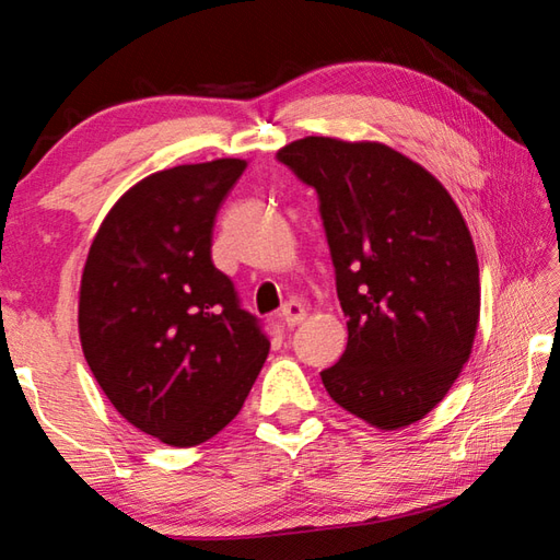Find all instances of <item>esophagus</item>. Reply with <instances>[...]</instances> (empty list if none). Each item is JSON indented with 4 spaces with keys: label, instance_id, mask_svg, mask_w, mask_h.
Wrapping results in <instances>:
<instances>
[{
    "label": "esophagus",
    "instance_id": "1",
    "mask_svg": "<svg viewBox=\"0 0 560 560\" xmlns=\"http://www.w3.org/2000/svg\"><path fill=\"white\" fill-rule=\"evenodd\" d=\"M279 316H281L283 324H287L289 328H293V326L303 324V318H306V308H303L299 301H289V303H283V306H281V314Z\"/></svg>",
    "mask_w": 560,
    "mask_h": 560
}]
</instances>
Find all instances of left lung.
Wrapping results in <instances>:
<instances>
[{
    "instance_id": "1",
    "label": "left lung",
    "mask_w": 560,
    "mask_h": 560,
    "mask_svg": "<svg viewBox=\"0 0 560 560\" xmlns=\"http://www.w3.org/2000/svg\"><path fill=\"white\" fill-rule=\"evenodd\" d=\"M277 158L318 192L348 346L328 395L377 430L422 420L457 381L479 326V261L438 177L383 143L308 136Z\"/></svg>"
}]
</instances>
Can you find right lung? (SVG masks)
I'll return each instance as SVG.
<instances>
[{
	"label": "right lung",
	"mask_w": 560,
	"mask_h": 560,
	"mask_svg": "<svg viewBox=\"0 0 560 560\" xmlns=\"http://www.w3.org/2000/svg\"><path fill=\"white\" fill-rule=\"evenodd\" d=\"M246 160L148 175L110 207L89 249L79 336L110 405L170 447L224 430L269 355L259 320L212 264L220 205Z\"/></svg>",
	"instance_id": "add662e5"
}]
</instances>
